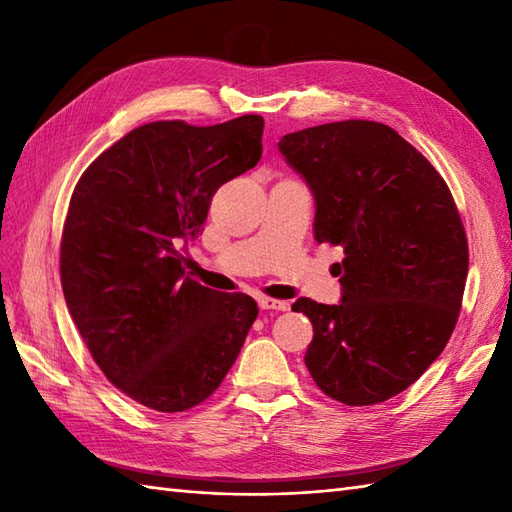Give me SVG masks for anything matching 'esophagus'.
I'll return each instance as SVG.
<instances>
[{
    "mask_svg": "<svg viewBox=\"0 0 512 512\" xmlns=\"http://www.w3.org/2000/svg\"><path fill=\"white\" fill-rule=\"evenodd\" d=\"M257 303H259V308H262V310H275V312L288 310V301H279V299H270V297H259Z\"/></svg>",
    "mask_w": 512,
    "mask_h": 512,
    "instance_id": "obj_1",
    "label": "esophagus"
}]
</instances>
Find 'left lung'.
Returning a JSON list of instances; mask_svg holds the SVG:
<instances>
[{"mask_svg":"<svg viewBox=\"0 0 512 512\" xmlns=\"http://www.w3.org/2000/svg\"><path fill=\"white\" fill-rule=\"evenodd\" d=\"M277 147L312 193L314 239L345 253L339 303H292L314 328L306 367L330 398L376 405L451 339L469 273L458 209L431 162L383 123L308 127Z\"/></svg>","mask_w":512,"mask_h":512,"instance_id":"8db88e82","label":"left lung"}]
</instances>
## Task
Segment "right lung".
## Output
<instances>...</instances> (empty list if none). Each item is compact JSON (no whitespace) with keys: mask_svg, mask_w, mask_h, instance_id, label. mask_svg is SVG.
<instances>
[{"mask_svg":"<svg viewBox=\"0 0 512 512\" xmlns=\"http://www.w3.org/2000/svg\"><path fill=\"white\" fill-rule=\"evenodd\" d=\"M264 118L136 127L85 169L61 239V286L96 365L140 405L184 411L220 387L257 303L200 286L180 248L213 193L262 158Z\"/></svg>","mask_w":512,"mask_h":512,"instance_id":"add662e5","label":"right lung"}]
</instances>
